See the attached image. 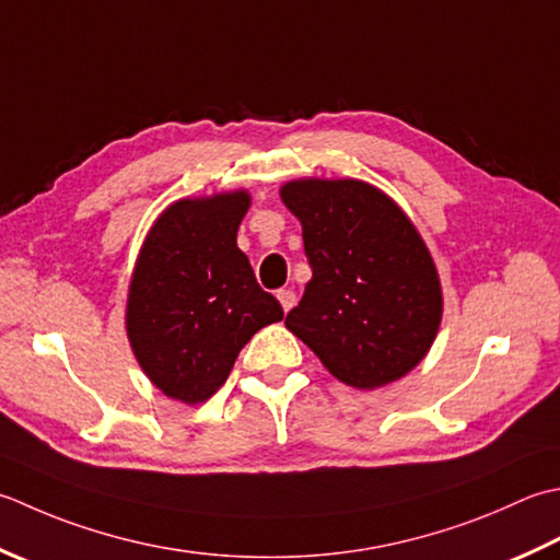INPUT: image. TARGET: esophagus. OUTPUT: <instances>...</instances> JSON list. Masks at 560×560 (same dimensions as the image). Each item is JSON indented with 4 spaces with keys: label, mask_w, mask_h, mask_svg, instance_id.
Returning <instances> with one entry per match:
<instances>
[{
    "label": "esophagus",
    "mask_w": 560,
    "mask_h": 560,
    "mask_svg": "<svg viewBox=\"0 0 560 560\" xmlns=\"http://www.w3.org/2000/svg\"><path fill=\"white\" fill-rule=\"evenodd\" d=\"M277 299H279V303H281V308L283 311H291L293 305H295V293L291 291V289H281V291H277Z\"/></svg>",
    "instance_id": "1"
}]
</instances>
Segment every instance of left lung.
<instances>
[{
  "instance_id": "obj_1",
  "label": "left lung",
  "mask_w": 560,
  "mask_h": 560,
  "mask_svg": "<svg viewBox=\"0 0 560 560\" xmlns=\"http://www.w3.org/2000/svg\"><path fill=\"white\" fill-rule=\"evenodd\" d=\"M313 271L287 327L335 378L371 390L415 369L442 320V287L396 201L357 179L281 186Z\"/></svg>"
}]
</instances>
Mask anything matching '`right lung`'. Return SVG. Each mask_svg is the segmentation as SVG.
Masks as SVG:
<instances>
[{
    "instance_id": "add662e5",
    "label": "right lung",
    "mask_w": 560,
    "mask_h": 560,
    "mask_svg": "<svg viewBox=\"0 0 560 560\" xmlns=\"http://www.w3.org/2000/svg\"><path fill=\"white\" fill-rule=\"evenodd\" d=\"M247 208L245 191L177 201L140 249L126 330L142 371L174 400L211 398L252 335L283 317L237 247Z\"/></svg>"
}]
</instances>
